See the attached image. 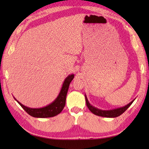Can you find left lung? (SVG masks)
Returning a JSON list of instances; mask_svg holds the SVG:
<instances>
[{
	"instance_id": "obj_1",
	"label": "left lung",
	"mask_w": 149,
	"mask_h": 149,
	"mask_svg": "<svg viewBox=\"0 0 149 149\" xmlns=\"http://www.w3.org/2000/svg\"><path fill=\"white\" fill-rule=\"evenodd\" d=\"M85 98H86V102L87 107H88V109L90 110V111L91 113H93L95 115L107 117V118H115V117H117L120 115H121L123 113H124L125 111L128 109V107L131 105L132 103L133 102V100H132V102H131L130 103L128 104L127 105H126L124 107H120V108L113 109V110L104 111V110L99 109L96 108V107L92 106L89 103V102H88L86 96H85Z\"/></svg>"
}]
</instances>
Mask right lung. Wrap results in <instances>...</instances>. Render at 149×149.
Segmentation results:
<instances>
[{"label": "right lung", "instance_id": "obj_1", "mask_svg": "<svg viewBox=\"0 0 149 149\" xmlns=\"http://www.w3.org/2000/svg\"><path fill=\"white\" fill-rule=\"evenodd\" d=\"M74 77V74H72L66 78L64 83L63 84L61 90L60 91L57 99L52 104L44 107L37 109L29 108V107L24 106L23 104L19 102L16 99L15 100L17 101L22 108L26 111L29 115L33 117H36V118H49V117L55 116L61 113L63 108H64L69 85Z\"/></svg>", "mask_w": 149, "mask_h": 149}]
</instances>
